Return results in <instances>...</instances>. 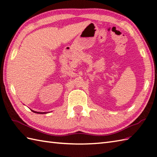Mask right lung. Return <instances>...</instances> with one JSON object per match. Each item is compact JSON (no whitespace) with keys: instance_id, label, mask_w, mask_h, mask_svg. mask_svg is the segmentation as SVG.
I'll list each match as a JSON object with an SVG mask.
<instances>
[{"instance_id":"1","label":"right lung","mask_w":157,"mask_h":157,"mask_svg":"<svg viewBox=\"0 0 157 157\" xmlns=\"http://www.w3.org/2000/svg\"><path fill=\"white\" fill-rule=\"evenodd\" d=\"M32 111L36 113H40V114H43V113H41V112H36V111Z\"/></svg>"}]
</instances>
